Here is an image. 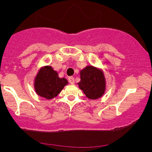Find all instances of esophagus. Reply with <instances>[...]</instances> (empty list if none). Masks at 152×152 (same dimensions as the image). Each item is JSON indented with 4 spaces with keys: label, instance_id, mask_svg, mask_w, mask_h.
<instances>
[{
    "label": "esophagus",
    "instance_id": "34e87169",
    "mask_svg": "<svg viewBox=\"0 0 152 152\" xmlns=\"http://www.w3.org/2000/svg\"><path fill=\"white\" fill-rule=\"evenodd\" d=\"M68 82H69V83L71 84V85H73V84H74V82H75L74 78L72 77V76H70V77L68 78Z\"/></svg>",
    "mask_w": 152,
    "mask_h": 152
}]
</instances>
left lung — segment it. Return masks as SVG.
Wrapping results in <instances>:
<instances>
[{
    "label": "left lung",
    "mask_w": 152,
    "mask_h": 152,
    "mask_svg": "<svg viewBox=\"0 0 152 152\" xmlns=\"http://www.w3.org/2000/svg\"><path fill=\"white\" fill-rule=\"evenodd\" d=\"M80 79L78 85L89 99H98L104 94L106 79L101 69L92 65L85 67L81 70Z\"/></svg>",
    "instance_id": "obj_1"
}]
</instances>
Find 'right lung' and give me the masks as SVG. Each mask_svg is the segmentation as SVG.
I'll use <instances>...</instances> for the list:
<instances>
[{"instance_id": "1", "label": "right lung", "mask_w": 152, "mask_h": 152, "mask_svg": "<svg viewBox=\"0 0 152 152\" xmlns=\"http://www.w3.org/2000/svg\"><path fill=\"white\" fill-rule=\"evenodd\" d=\"M68 84L65 78H59L58 73L51 66L41 67L34 78L35 92L38 96L45 99L56 97Z\"/></svg>"}]
</instances>
